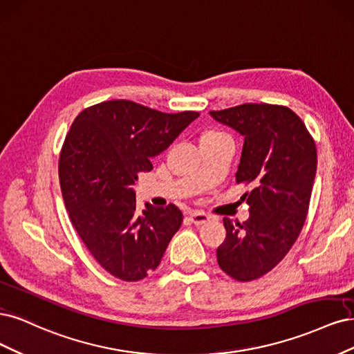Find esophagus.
Segmentation results:
<instances>
[{
    "mask_svg": "<svg viewBox=\"0 0 354 354\" xmlns=\"http://www.w3.org/2000/svg\"><path fill=\"white\" fill-rule=\"evenodd\" d=\"M212 218L209 214L206 213H201V212H194L189 214V221L194 223V225H204L207 223Z\"/></svg>",
    "mask_w": 354,
    "mask_h": 354,
    "instance_id": "1",
    "label": "esophagus"
}]
</instances>
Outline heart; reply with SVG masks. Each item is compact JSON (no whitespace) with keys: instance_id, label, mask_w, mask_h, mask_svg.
<instances>
[{"instance_id":"1","label":"heart","mask_w":354,"mask_h":354,"mask_svg":"<svg viewBox=\"0 0 354 354\" xmlns=\"http://www.w3.org/2000/svg\"><path fill=\"white\" fill-rule=\"evenodd\" d=\"M222 136H227L226 133L221 132V131H206L203 132L201 136H200V142H206V141H213V140H218V138H222Z\"/></svg>"}]
</instances>
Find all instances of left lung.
<instances>
[{
  "mask_svg": "<svg viewBox=\"0 0 354 354\" xmlns=\"http://www.w3.org/2000/svg\"><path fill=\"white\" fill-rule=\"evenodd\" d=\"M210 115L244 136L235 179L252 188L243 196L248 221L223 218L218 263L235 281H254L287 256L303 230L317 165L315 140L285 106L245 102Z\"/></svg>",
  "mask_w": 354,
  "mask_h": 354,
  "instance_id": "8db88e82",
  "label": "left lung"
}]
</instances>
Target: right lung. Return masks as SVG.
<instances>
[{
    "label": "right lung",
    "instance_id": "obj_1",
    "mask_svg": "<svg viewBox=\"0 0 354 354\" xmlns=\"http://www.w3.org/2000/svg\"><path fill=\"white\" fill-rule=\"evenodd\" d=\"M198 116L111 100L82 110L67 132L59 160L66 209L88 252L115 278L144 279L180 227L184 214L175 204L136 212L132 187Z\"/></svg>",
    "mask_w": 354,
    "mask_h": 354
}]
</instances>
